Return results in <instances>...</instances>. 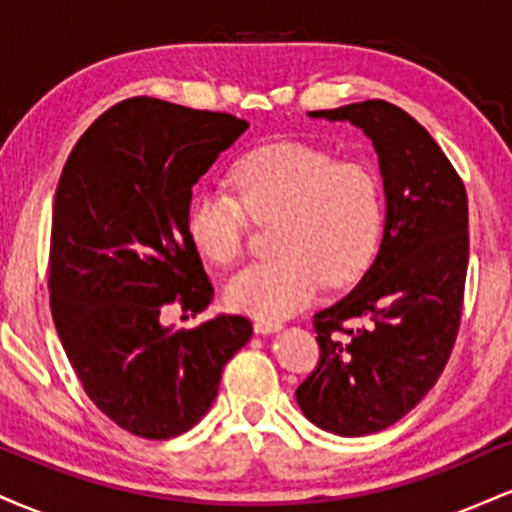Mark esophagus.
I'll use <instances>...</instances> for the list:
<instances>
[{
    "label": "esophagus",
    "instance_id": "1",
    "mask_svg": "<svg viewBox=\"0 0 512 512\" xmlns=\"http://www.w3.org/2000/svg\"><path fill=\"white\" fill-rule=\"evenodd\" d=\"M252 327H255V332H260V334H269V332H276L279 330V322L276 320H262V317H257L255 322H252Z\"/></svg>",
    "mask_w": 512,
    "mask_h": 512
}]
</instances>
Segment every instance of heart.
<instances>
[{
  "instance_id": "heart-1",
  "label": "heart",
  "mask_w": 512,
  "mask_h": 512,
  "mask_svg": "<svg viewBox=\"0 0 512 512\" xmlns=\"http://www.w3.org/2000/svg\"><path fill=\"white\" fill-rule=\"evenodd\" d=\"M236 195L202 190L187 209V231L207 260L228 267L245 252L250 219L274 226L272 260L250 264L226 284L233 310L284 317L366 272L383 236V187L368 166L339 161L308 144L250 151L233 168Z\"/></svg>"
}]
</instances>
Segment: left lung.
<instances>
[{
  "label": "left lung",
  "mask_w": 512,
  "mask_h": 512,
  "mask_svg": "<svg viewBox=\"0 0 512 512\" xmlns=\"http://www.w3.org/2000/svg\"><path fill=\"white\" fill-rule=\"evenodd\" d=\"M308 115L349 120L373 139L387 216L368 272L313 317L320 358L296 402L325 431L368 436L409 414L452 354L469 264L467 190L436 139L397 105Z\"/></svg>",
  "instance_id": "left-lung-1"
}]
</instances>
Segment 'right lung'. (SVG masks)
I'll list each match as a JSON object with an SVG mask.
<instances>
[{
  "label": "right lung",
  "mask_w": 512,
  "mask_h": 512,
  "mask_svg": "<svg viewBox=\"0 0 512 512\" xmlns=\"http://www.w3.org/2000/svg\"><path fill=\"white\" fill-rule=\"evenodd\" d=\"M245 129L231 113L127 98L81 134L57 182L52 320L88 399L139 438L199 424L252 334L248 315L163 325L168 305L195 317L214 298L187 209L192 185Z\"/></svg>",
  "instance_id": "obj_1"
}]
</instances>
